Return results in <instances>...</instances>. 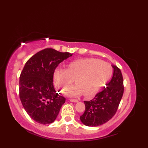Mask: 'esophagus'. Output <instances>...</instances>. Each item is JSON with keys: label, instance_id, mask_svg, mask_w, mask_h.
I'll use <instances>...</instances> for the list:
<instances>
[{"label": "esophagus", "instance_id": "esophagus-1", "mask_svg": "<svg viewBox=\"0 0 148 148\" xmlns=\"http://www.w3.org/2000/svg\"><path fill=\"white\" fill-rule=\"evenodd\" d=\"M70 101H71V102H79V100L71 99H70Z\"/></svg>", "mask_w": 148, "mask_h": 148}]
</instances>
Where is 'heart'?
Masks as SVG:
<instances>
[{"instance_id":"b5f03b06","label":"heart","mask_w":148,"mask_h":148,"mask_svg":"<svg viewBox=\"0 0 148 148\" xmlns=\"http://www.w3.org/2000/svg\"><path fill=\"white\" fill-rule=\"evenodd\" d=\"M112 74V67L108 63L95 58H85L69 63L67 69H56L53 77L55 85L63 90L75 79L76 84L65 90L66 95L77 97L84 93L90 97L99 92Z\"/></svg>"}]
</instances>
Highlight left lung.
<instances>
[{"mask_svg": "<svg viewBox=\"0 0 148 148\" xmlns=\"http://www.w3.org/2000/svg\"><path fill=\"white\" fill-rule=\"evenodd\" d=\"M114 73L106 88L90 101H84L85 111L80 116L81 122L88 127H97L110 120L116 114L123 95V78L121 70L112 65Z\"/></svg>", "mask_w": 148, "mask_h": 148, "instance_id": "1", "label": "left lung"}]
</instances>
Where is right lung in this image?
<instances>
[{"instance_id":"right-lung-1","label":"right lung","mask_w":148,"mask_h":148,"mask_svg":"<svg viewBox=\"0 0 148 148\" xmlns=\"http://www.w3.org/2000/svg\"><path fill=\"white\" fill-rule=\"evenodd\" d=\"M72 55L46 48L26 62L20 76V99L27 114L34 121L46 125L54 121L65 98L58 95L53 86L55 69Z\"/></svg>"}]
</instances>
